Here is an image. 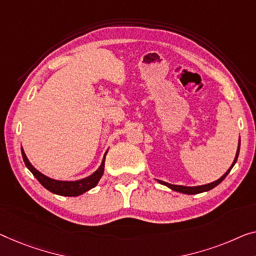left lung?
Masks as SVG:
<instances>
[{
    "instance_id": "8db88e82",
    "label": "left lung",
    "mask_w": 256,
    "mask_h": 256,
    "mask_svg": "<svg viewBox=\"0 0 256 256\" xmlns=\"http://www.w3.org/2000/svg\"><path fill=\"white\" fill-rule=\"evenodd\" d=\"M239 150H240V138L238 141V150L237 152H236V156H234V162H232L231 166L228 168V171L226 174H223L222 177L217 179V180L212 182H209V184H204V185H198V186H184V185H174V184H170V182H163V180H160V179H156L160 184L166 186V188H169L170 190H174V192H179V193H184V194H198V193H202V192H207L209 190H212L214 188H216L217 185L220 184V182H223V179L226 178L228 172H230L232 168L236 164V162H237V158H238V155H239Z\"/></svg>"
}]
</instances>
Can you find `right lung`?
<instances>
[{
	"label": "right lung",
	"mask_w": 256,
	"mask_h": 256,
	"mask_svg": "<svg viewBox=\"0 0 256 256\" xmlns=\"http://www.w3.org/2000/svg\"><path fill=\"white\" fill-rule=\"evenodd\" d=\"M108 152V150L104 152V158L100 166L94 171L93 174H90L88 177H85L82 179H78V180H57V179H52L50 177L46 176L42 172H40L39 170H36V168L32 166V163L28 161V156H26L24 150L22 147V156L24 160V163L28 169L33 174V176L36 177L41 185L44 188L50 190L52 193L57 194V196H82L87 190H92L98 185V182H100V179L104 174V161H106V155Z\"/></svg>",
	"instance_id": "1"
}]
</instances>
